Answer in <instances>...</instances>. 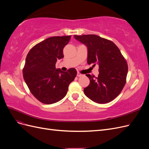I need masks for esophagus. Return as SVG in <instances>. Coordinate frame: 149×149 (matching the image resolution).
I'll use <instances>...</instances> for the list:
<instances>
[{
  "mask_svg": "<svg viewBox=\"0 0 149 149\" xmlns=\"http://www.w3.org/2000/svg\"><path fill=\"white\" fill-rule=\"evenodd\" d=\"M83 76V74L81 73H79V72H78L77 73V76L78 77H80V76Z\"/></svg>",
  "mask_w": 149,
  "mask_h": 149,
  "instance_id": "34e87169",
  "label": "esophagus"
}]
</instances>
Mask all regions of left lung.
<instances>
[{
    "instance_id": "left-lung-1",
    "label": "left lung",
    "mask_w": 149,
    "mask_h": 149,
    "mask_svg": "<svg viewBox=\"0 0 149 149\" xmlns=\"http://www.w3.org/2000/svg\"><path fill=\"white\" fill-rule=\"evenodd\" d=\"M88 47V63L99 65L97 77L87 74L90 80L84 89L85 95L94 102L112 101L123 90L126 83L127 63L116 44L96 35H74Z\"/></svg>"
}]
</instances>
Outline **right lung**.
Masks as SVG:
<instances>
[{
	"label": "right lung",
	"instance_id": "right-lung-1",
	"mask_svg": "<svg viewBox=\"0 0 149 149\" xmlns=\"http://www.w3.org/2000/svg\"><path fill=\"white\" fill-rule=\"evenodd\" d=\"M71 35L47 38L31 48L26 57L23 76L31 93L43 104L60 101L77 74L74 68L63 72L56 69L57 60L64 57L63 48Z\"/></svg>",
	"mask_w": 149,
	"mask_h": 149
}]
</instances>
